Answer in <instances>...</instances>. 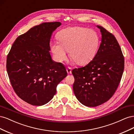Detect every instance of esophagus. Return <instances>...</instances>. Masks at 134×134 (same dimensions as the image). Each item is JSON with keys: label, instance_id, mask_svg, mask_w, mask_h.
<instances>
[{"label": "esophagus", "instance_id": "esophagus-1", "mask_svg": "<svg viewBox=\"0 0 134 134\" xmlns=\"http://www.w3.org/2000/svg\"><path fill=\"white\" fill-rule=\"evenodd\" d=\"M66 71L68 74H70L71 73V68L70 67H68L66 68Z\"/></svg>", "mask_w": 134, "mask_h": 134}]
</instances>
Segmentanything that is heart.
<instances>
[{
	"mask_svg": "<svg viewBox=\"0 0 134 134\" xmlns=\"http://www.w3.org/2000/svg\"><path fill=\"white\" fill-rule=\"evenodd\" d=\"M59 42H54L51 48L55 60H65L70 51L71 59L78 65H86L94 59L99 45V37L94 31L82 27H68L57 34Z\"/></svg>",
	"mask_w": 134,
	"mask_h": 134,
	"instance_id": "1",
	"label": "heart"
}]
</instances>
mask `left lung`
<instances>
[{
    "label": "left lung",
    "instance_id": "obj_1",
    "mask_svg": "<svg viewBox=\"0 0 134 134\" xmlns=\"http://www.w3.org/2000/svg\"><path fill=\"white\" fill-rule=\"evenodd\" d=\"M101 43L91 62L72 70L75 81L73 91L83 105L96 107L114 94L124 70V57L116 38L102 26Z\"/></svg>",
    "mask_w": 134,
    "mask_h": 134
}]
</instances>
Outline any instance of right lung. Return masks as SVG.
<instances>
[{
	"mask_svg": "<svg viewBox=\"0 0 134 134\" xmlns=\"http://www.w3.org/2000/svg\"><path fill=\"white\" fill-rule=\"evenodd\" d=\"M60 22H45L31 28L15 40L7 58L12 86L24 101L34 106L48 103L58 84L67 76L64 65L52 60L51 35Z\"/></svg>",
	"mask_w": 134,
	"mask_h": 134,
	"instance_id": "right-lung-1",
	"label": "right lung"
}]
</instances>
